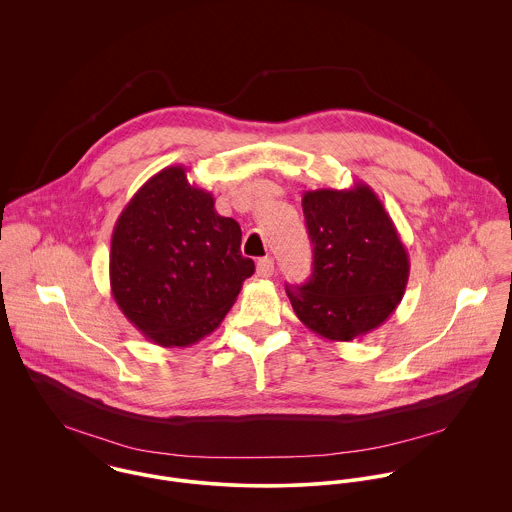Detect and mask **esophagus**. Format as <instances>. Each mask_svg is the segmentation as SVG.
Wrapping results in <instances>:
<instances>
[{
	"mask_svg": "<svg viewBox=\"0 0 512 512\" xmlns=\"http://www.w3.org/2000/svg\"><path fill=\"white\" fill-rule=\"evenodd\" d=\"M256 274L260 278H272L274 276V260L272 258H262L256 264Z\"/></svg>",
	"mask_w": 512,
	"mask_h": 512,
	"instance_id": "esophagus-1",
	"label": "esophagus"
}]
</instances>
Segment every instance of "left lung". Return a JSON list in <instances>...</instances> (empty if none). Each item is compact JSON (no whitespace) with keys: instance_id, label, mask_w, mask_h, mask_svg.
Returning a JSON list of instances; mask_svg holds the SVG:
<instances>
[{"instance_id":"1","label":"left lung","mask_w":512,"mask_h":512,"mask_svg":"<svg viewBox=\"0 0 512 512\" xmlns=\"http://www.w3.org/2000/svg\"><path fill=\"white\" fill-rule=\"evenodd\" d=\"M313 274L288 288L297 319L327 341H353L380 327L398 307L410 258L378 195L351 189L305 191L301 199Z\"/></svg>"}]
</instances>
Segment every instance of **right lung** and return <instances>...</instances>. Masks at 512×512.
Masks as SVG:
<instances>
[{
	"label": "right lung",
	"mask_w": 512,
	"mask_h": 512,
	"mask_svg": "<svg viewBox=\"0 0 512 512\" xmlns=\"http://www.w3.org/2000/svg\"><path fill=\"white\" fill-rule=\"evenodd\" d=\"M240 224L220 217L213 193L171 165L124 207L110 242V288L126 319L159 347L211 335L254 262L240 254Z\"/></svg>",
	"instance_id": "right-lung-1"
}]
</instances>
